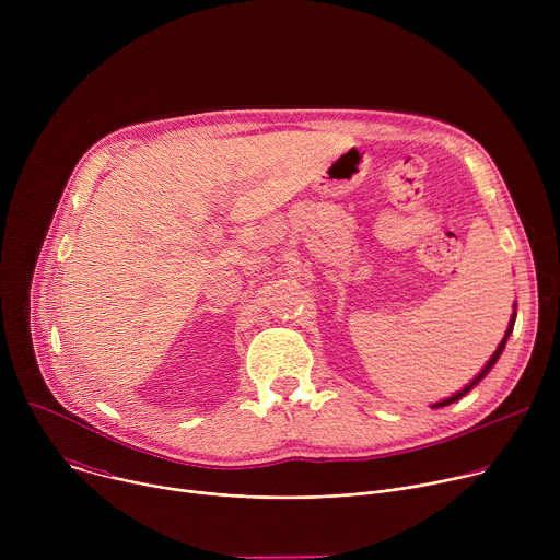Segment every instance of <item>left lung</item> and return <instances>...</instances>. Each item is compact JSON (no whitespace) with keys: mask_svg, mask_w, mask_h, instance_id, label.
<instances>
[{"mask_svg":"<svg viewBox=\"0 0 560 560\" xmlns=\"http://www.w3.org/2000/svg\"><path fill=\"white\" fill-rule=\"evenodd\" d=\"M514 322H516V303H514V312H512V318H510V326H508V330H505V337L501 339V343H499V348L494 350V354L490 357V361L483 365V370L481 372H478L463 389H458L456 394H452V396H447V398H443V401H439V404H434L432 406V410H436V408H445V406H450V404H456L458 401V398H463L474 385H478V383H481L488 374H490V370L497 365V361L501 359V354H503V350H505V343H508V339H510V335H512V330H514Z\"/></svg>","mask_w":560,"mask_h":560,"instance_id":"obj_1","label":"left lung"}]
</instances>
